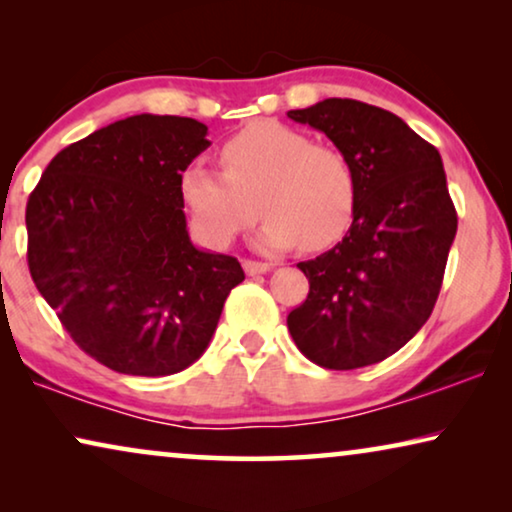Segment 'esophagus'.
<instances>
[{"instance_id":"34e87169","label":"esophagus","mask_w":512,"mask_h":512,"mask_svg":"<svg viewBox=\"0 0 512 512\" xmlns=\"http://www.w3.org/2000/svg\"><path fill=\"white\" fill-rule=\"evenodd\" d=\"M242 268L247 275H263V272H270L272 270V263H263V261H251V258H244L242 261Z\"/></svg>"}]
</instances>
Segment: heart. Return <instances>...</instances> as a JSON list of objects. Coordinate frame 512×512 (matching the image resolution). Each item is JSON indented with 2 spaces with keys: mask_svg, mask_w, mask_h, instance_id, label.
Returning a JSON list of instances; mask_svg holds the SVG:
<instances>
[{
  "mask_svg": "<svg viewBox=\"0 0 512 512\" xmlns=\"http://www.w3.org/2000/svg\"><path fill=\"white\" fill-rule=\"evenodd\" d=\"M219 163L221 172L191 165L179 179L193 230L209 247L233 242L258 209L265 214L258 242L268 249L319 251L352 226L356 177L331 144L282 123H256L221 146Z\"/></svg>",
  "mask_w": 512,
  "mask_h": 512,
  "instance_id": "b5f03b06",
  "label": "heart"
}]
</instances>
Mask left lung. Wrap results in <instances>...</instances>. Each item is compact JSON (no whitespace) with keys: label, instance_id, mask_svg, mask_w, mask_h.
Returning a JSON list of instances; mask_svg holds the SVG:
<instances>
[{"label":"left lung","instance_id":"left-lung-1","mask_svg":"<svg viewBox=\"0 0 512 512\" xmlns=\"http://www.w3.org/2000/svg\"><path fill=\"white\" fill-rule=\"evenodd\" d=\"M321 130L352 165L354 221L333 249L298 263L310 282L286 317L312 363L373 366L398 352L431 317L457 235L443 160L387 109L328 97L286 114Z\"/></svg>","mask_w":512,"mask_h":512}]
</instances>
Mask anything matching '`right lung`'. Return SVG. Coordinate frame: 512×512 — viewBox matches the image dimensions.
Listing matches in <instances>:
<instances>
[{"label":"right lung","instance_id":"right-lung-1","mask_svg":"<svg viewBox=\"0 0 512 512\" xmlns=\"http://www.w3.org/2000/svg\"><path fill=\"white\" fill-rule=\"evenodd\" d=\"M207 125L139 114L55 156L25 209L27 265L88 356L116 373L163 377L205 352L237 258L193 247L179 179L209 146Z\"/></svg>","mask_w":512,"mask_h":512}]
</instances>
